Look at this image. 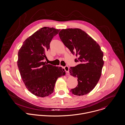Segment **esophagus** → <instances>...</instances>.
<instances>
[{
  "mask_svg": "<svg viewBox=\"0 0 125 125\" xmlns=\"http://www.w3.org/2000/svg\"><path fill=\"white\" fill-rule=\"evenodd\" d=\"M64 69L65 71H66V72L67 73H69V68L68 66H65V67L64 68Z\"/></svg>",
  "mask_w": 125,
  "mask_h": 125,
  "instance_id": "34e87169",
  "label": "esophagus"
}]
</instances>
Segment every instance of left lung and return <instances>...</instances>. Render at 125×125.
Returning a JSON list of instances; mask_svg holds the SVG:
<instances>
[{
	"mask_svg": "<svg viewBox=\"0 0 125 125\" xmlns=\"http://www.w3.org/2000/svg\"><path fill=\"white\" fill-rule=\"evenodd\" d=\"M59 35L72 53L75 52V61L79 62L70 69V74L77 78L78 82L71 92L77 96L86 95L95 88L100 80L104 65L103 52L99 44L80 28L63 29Z\"/></svg>",
	"mask_w": 125,
	"mask_h": 125,
	"instance_id": "left-lung-1",
	"label": "left lung"
}]
</instances>
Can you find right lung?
<instances>
[{
	"label": "right lung",
	"mask_w": 125,
	"mask_h": 125,
	"mask_svg": "<svg viewBox=\"0 0 125 125\" xmlns=\"http://www.w3.org/2000/svg\"><path fill=\"white\" fill-rule=\"evenodd\" d=\"M59 29L43 27L27 38L19 50L17 65L26 88L39 97L53 92L58 77L66 74L64 69L48 64L44 59L52 38Z\"/></svg>",
	"instance_id": "obj_1"
}]
</instances>
